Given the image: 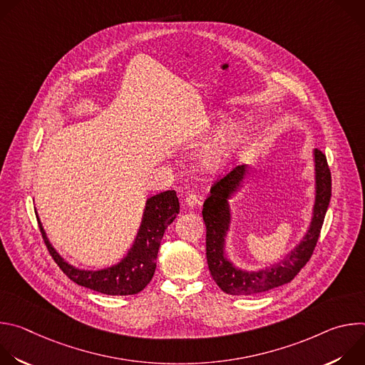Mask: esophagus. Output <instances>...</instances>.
Instances as JSON below:
<instances>
[{
  "instance_id": "esophagus-1",
  "label": "esophagus",
  "mask_w": 365,
  "mask_h": 365,
  "mask_svg": "<svg viewBox=\"0 0 365 365\" xmlns=\"http://www.w3.org/2000/svg\"><path fill=\"white\" fill-rule=\"evenodd\" d=\"M197 202H199V199H197V196H196L195 193H189V195L186 196V199H185V203H186V206H189V207H193Z\"/></svg>"
}]
</instances>
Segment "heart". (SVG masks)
<instances>
[{
    "label": "heart",
    "mask_w": 365,
    "mask_h": 365,
    "mask_svg": "<svg viewBox=\"0 0 365 365\" xmlns=\"http://www.w3.org/2000/svg\"><path fill=\"white\" fill-rule=\"evenodd\" d=\"M214 123L215 130H221L225 125L222 115L217 117ZM247 138V128L244 125H235L230 128L224 135L215 140L212 144L203 148L200 153V163L207 170H220L222 169L234 155L242 148Z\"/></svg>",
    "instance_id": "obj_1"
}]
</instances>
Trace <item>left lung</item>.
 Wrapping results in <instances>:
<instances>
[{"label": "left lung", "mask_w": 365, "mask_h": 365, "mask_svg": "<svg viewBox=\"0 0 365 365\" xmlns=\"http://www.w3.org/2000/svg\"><path fill=\"white\" fill-rule=\"evenodd\" d=\"M315 159V205L314 215L302 241L280 263L258 272H245L235 267L225 255V237L231 224L228 199L241 187L248 168H234L211 187V196L203 203V221L206 225V259L211 276L222 292L228 294L263 293L286 284L306 266L314 254L325 214L331 200V172L327 155L321 150L314 151Z\"/></svg>", "instance_id": "obj_1"}]
</instances>
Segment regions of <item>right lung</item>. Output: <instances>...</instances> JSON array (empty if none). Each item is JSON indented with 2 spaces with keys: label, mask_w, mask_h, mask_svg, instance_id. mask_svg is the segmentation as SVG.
Wrapping results in <instances>:
<instances>
[{
  "label": "right lung",
  "mask_w": 365,
  "mask_h": 365,
  "mask_svg": "<svg viewBox=\"0 0 365 365\" xmlns=\"http://www.w3.org/2000/svg\"><path fill=\"white\" fill-rule=\"evenodd\" d=\"M179 207L175 190H166L148 197L138 234L128 254L118 264L96 272L81 270L66 263L51 247L38 217L37 222L50 255L72 282L103 294L128 296L141 292L153 279L160 241L166 228L178 217Z\"/></svg>",
  "instance_id": "right-lung-1"
}]
</instances>
